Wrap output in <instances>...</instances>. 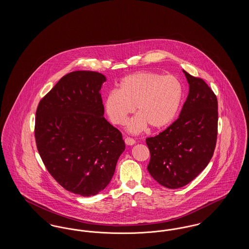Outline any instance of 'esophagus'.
I'll return each mask as SVG.
<instances>
[{
  "label": "esophagus",
  "mask_w": 249,
  "mask_h": 249,
  "mask_svg": "<svg viewBox=\"0 0 249 249\" xmlns=\"http://www.w3.org/2000/svg\"><path fill=\"white\" fill-rule=\"evenodd\" d=\"M125 142H126V144H128V145H132V144L135 143V140H134L133 138H130V137H126V138H125Z\"/></svg>",
  "instance_id": "1"
}]
</instances>
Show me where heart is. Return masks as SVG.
Listing matches in <instances>:
<instances>
[{
    "instance_id": "obj_1",
    "label": "heart",
    "mask_w": 249,
    "mask_h": 249,
    "mask_svg": "<svg viewBox=\"0 0 249 249\" xmlns=\"http://www.w3.org/2000/svg\"><path fill=\"white\" fill-rule=\"evenodd\" d=\"M183 92L182 84L174 75L152 71L133 72L120 81L119 89L108 93L106 112L113 124L123 126L136 107L138 114L129 123L130 131L140 132L148 125L161 129L176 118Z\"/></svg>"
}]
</instances>
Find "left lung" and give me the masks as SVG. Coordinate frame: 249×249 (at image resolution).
<instances>
[{
    "mask_svg": "<svg viewBox=\"0 0 249 249\" xmlns=\"http://www.w3.org/2000/svg\"><path fill=\"white\" fill-rule=\"evenodd\" d=\"M184 71L190 92L179 118L166 130L146 138L150 152L147 170L168 189L188 185L208 165L217 137V99L200 77Z\"/></svg>",
    "mask_w": 249,
    "mask_h": 249,
    "instance_id": "obj_1",
    "label": "left lung"
}]
</instances>
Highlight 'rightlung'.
Instances as JSON below:
<instances>
[{
	"label": "right lung",
	"mask_w": 249,
	"mask_h": 249,
	"mask_svg": "<svg viewBox=\"0 0 249 249\" xmlns=\"http://www.w3.org/2000/svg\"><path fill=\"white\" fill-rule=\"evenodd\" d=\"M106 76H62L36 110V146L48 173L70 192L89 197L110 183L125 149L122 133L105 119L100 89Z\"/></svg>",
	"instance_id": "add662e5"
}]
</instances>
